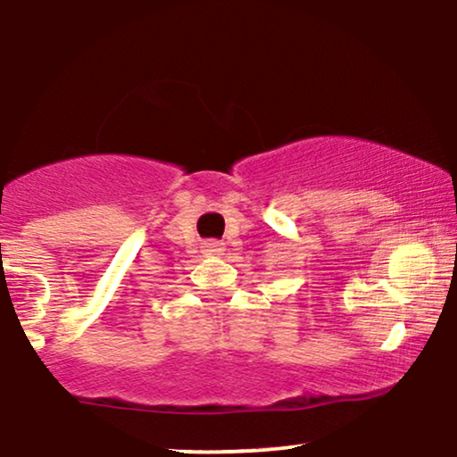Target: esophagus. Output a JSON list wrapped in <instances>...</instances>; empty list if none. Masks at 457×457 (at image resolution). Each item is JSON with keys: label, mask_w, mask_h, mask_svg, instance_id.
Returning <instances> with one entry per match:
<instances>
[{"label": "esophagus", "mask_w": 457, "mask_h": 457, "mask_svg": "<svg viewBox=\"0 0 457 457\" xmlns=\"http://www.w3.org/2000/svg\"><path fill=\"white\" fill-rule=\"evenodd\" d=\"M204 253L206 254H221L223 253V245L221 242H206L204 245Z\"/></svg>", "instance_id": "esophagus-1"}]
</instances>
